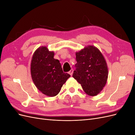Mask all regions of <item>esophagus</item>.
Listing matches in <instances>:
<instances>
[{
	"instance_id": "1",
	"label": "esophagus",
	"mask_w": 135,
	"mask_h": 135,
	"mask_svg": "<svg viewBox=\"0 0 135 135\" xmlns=\"http://www.w3.org/2000/svg\"><path fill=\"white\" fill-rule=\"evenodd\" d=\"M73 71H74V70H73V69H71V70L69 71V74H70L71 76H72V75H73Z\"/></svg>"
}]
</instances>
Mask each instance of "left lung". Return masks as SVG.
<instances>
[{
  "label": "left lung",
  "instance_id": "1",
  "mask_svg": "<svg viewBox=\"0 0 135 135\" xmlns=\"http://www.w3.org/2000/svg\"><path fill=\"white\" fill-rule=\"evenodd\" d=\"M75 55L77 63L73 78L88 95H97L108 80V68L104 56L93 46H86Z\"/></svg>",
  "mask_w": 135,
  "mask_h": 135
}]
</instances>
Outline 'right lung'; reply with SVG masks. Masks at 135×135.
I'll list each match as a JSON object with an SVG mask.
<instances>
[{
  "label": "right lung",
  "mask_w": 135,
  "mask_h": 135,
  "mask_svg": "<svg viewBox=\"0 0 135 135\" xmlns=\"http://www.w3.org/2000/svg\"><path fill=\"white\" fill-rule=\"evenodd\" d=\"M54 52L49 51L47 47H40L32 55L30 65L31 75L35 86L50 97L57 95L70 76L63 72L59 60L54 58Z\"/></svg>",
  "instance_id": "right-lung-1"
}]
</instances>
